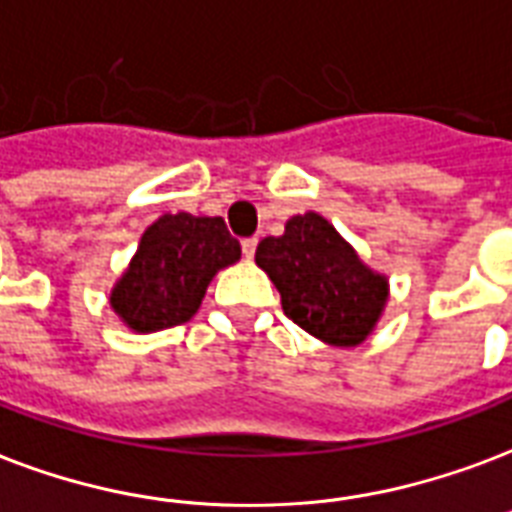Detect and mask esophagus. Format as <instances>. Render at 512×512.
Listing matches in <instances>:
<instances>
[{
    "instance_id": "1",
    "label": "esophagus",
    "mask_w": 512,
    "mask_h": 512,
    "mask_svg": "<svg viewBox=\"0 0 512 512\" xmlns=\"http://www.w3.org/2000/svg\"><path fill=\"white\" fill-rule=\"evenodd\" d=\"M255 249H257V239L241 241V252H244V257H247V260H252V257H255Z\"/></svg>"
}]
</instances>
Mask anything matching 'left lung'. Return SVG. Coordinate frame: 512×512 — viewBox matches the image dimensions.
<instances>
[{
  "label": "left lung",
  "instance_id": "left-lung-1",
  "mask_svg": "<svg viewBox=\"0 0 512 512\" xmlns=\"http://www.w3.org/2000/svg\"><path fill=\"white\" fill-rule=\"evenodd\" d=\"M255 263L282 295L284 314L327 346H360L384 317L389 279L322 214H295L257 244Z\"/></svg>",
  "mask_w": 512,
  "mask_h": 512
}]
</instances>
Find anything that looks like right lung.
Returning <instances> with one entry per match:
<instances>
[{"label":"right lung","instance_id":"1","mask_svg":"<svg viewBox=\"0 0 512 512\" xmlns=\"http://www.w3.org/2000/svg\"><path fill=\"white\" fill-rule=\"evenodd\" d=\"M241 244L222 217L163 214L144 230L131 263L109 292L117 319L139 335L182 325L222 268L239 263Z\"/></svg>","mask_w":512,"mask_h":512}]
</instances>
